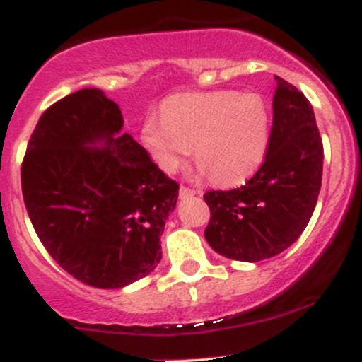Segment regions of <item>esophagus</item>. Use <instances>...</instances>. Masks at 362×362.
Masks as SVG:
<instances>
[{"mask_svg":"<svg viewBox=\"0 0 362 362\" xmlns=\"http://www.w3.org/2000/svg\"><path fill=\"white\" fill-rule=\"evenodd\" d=\"M195 194H197V192H195V190L189 189V187H184V185H182V187H180V190H178V195H180V199H189V197H194Z\"/></svg>","mask_w":362,"mask_h":362,"instance_id":"34e87169","label":"esophagus"}]
</instances>
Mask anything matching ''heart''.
<instances>
[{"label": "heart", "instance_id": "1", "mask_svg": "<svg viewBox=\"0 0 362 362\" xmlns=\"http://www.w3.org/2000/svg\"><path fill=\"white\" fill-rule=\"evenodd\" d=\"M155 163L172 173L192 153L202 175L236 185L259 170L271 141V110L257 93L190 91L168 97L141 124Z\"/></svg>", "mask_w": 362, "mask_h": 362}]
</instances>
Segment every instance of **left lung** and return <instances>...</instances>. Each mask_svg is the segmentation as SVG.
<instances>
[{
  "label": "left lung",
  "mask_w": 362,
  "mask_h": 362,
  "mask_svg": "<svg viewBox=\"0 0 362 362\" xmlns=\"http://www.w3.org/2000/svg\"><path fill=\"white\" fill-rule=\"evenodd\" d=\"M276 81L271 141L259 172L240 189L204 195L211 209L204 236L226 259L279 255L300 238L318 201L323 144L313 107L296 86Z\"/></svg>",
  "instance_id": "left-lung-1"
}]
</instances>
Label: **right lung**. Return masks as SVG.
<instances>
[{
	"instance_id": "add662e5",
	"label": "right lung",
	"mask_w": 362,
	"mask_h": 362,
	"mask_svg": "<svg viewBox=\"0 0 362 362\" xmlns=\"http://www.w3.org/2000/svg\"><path fill=\"white\" fill-rule=\"evenodd\" d=\"M122 127L117 103L80 90L44 112L22 163L25 207L45 250L100 289L155 271L178 197L177 182Z\"/></svg>"
}]
</instances>
